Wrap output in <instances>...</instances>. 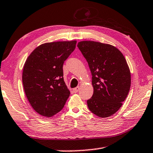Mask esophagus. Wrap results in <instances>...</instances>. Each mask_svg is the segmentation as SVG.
<instances>
[{
	"label": "esophagus",
	"mask_w": 153,
	"mask_h": 153,
	"mask_svg": "<svg viewBox=\"0 0 153 153\" xmlns=\"http://www.w3.org/2000/svg\"><path fill=\"white\" fill-rule=\"evenodd\" d=\"M79 86H77L76 87V88H74V89H73V91H74V93H77V92L79 91Z\"/></svg>",
	"instance_id": "obj_1"
}]
</instances>
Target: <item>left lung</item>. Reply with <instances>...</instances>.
<instances>
[{
  "mask_svg": "<svg viewBox=\"0 0 153 153\" xmlns=\"http://www.w3.org/2000/svg\"><path fill=\"white\" fill-rule=\"evenodd\" d=\"M77 47L88 62L94 91L87 100L89 110L101 118L119 110L131 86V73L120 51L114 46L93 41H83Z\"/></svg>",
  "mask_w": 153,
  "mask_h": 153,
  "instance_id": "left-lung-1",
  "label": "left lung"
}]
</instances>
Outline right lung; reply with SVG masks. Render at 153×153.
<instances>
[{
    "instance_id": "right-lung-1",
    "label": "right lung",
    "mask_w": 153,
    "mask_h": 153,
    "mask_svg": "<svg viewBox=\"0 0 153 153\" xmlns=\"http://www.w3.org/2000/svg\"><path fill=\"white\" fill-rule=\"evenodd\" d=\"M77 42L45 43L34 50L24 65L22 82L26 96L35 111L51 117L62 110L70 91L63 78L64 62Z\"/></svg>"
}]
</instances>
